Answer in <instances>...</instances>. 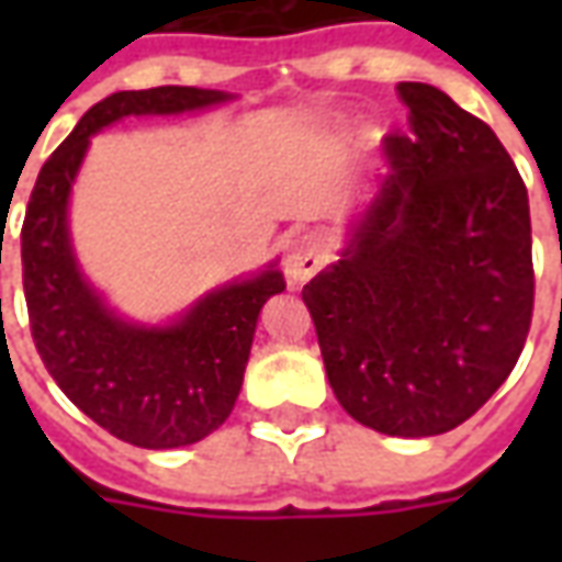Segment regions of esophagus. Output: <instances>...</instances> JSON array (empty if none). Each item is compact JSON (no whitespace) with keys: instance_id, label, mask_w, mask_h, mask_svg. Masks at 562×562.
I'll list each match as a JSON object with an SVG mask.
<instances>
[{"instance_id":"34e87169","label":"esophagus","mask_w":562,"mask_h":562,"mask_svg":"<svg viewBox=\"0 0 562 562\" xmlns=\"http://www.w3.org/2000/svg\"><path fill=\"white\" fill-rule=\"evenodd\" d=\"M328 261V246L318 234H304L289 244L285 258H282V268L292 285H304L306 280H313L322 265Z\"/></svg>"}]
</instances>
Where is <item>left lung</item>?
Here are the masks:
<instances>
[{"label":"left lung","mask_w":562,"mask_h":562,"mask_svg":"<svg viewBox=\"0 0 562 562\" xmlns=\"http://www.w3.org/2000/svg\"><path fill=\"white\" fill-rule=\"evenodd\" d=\"M413 135L304 285L325 373L355 422L418 439L454 430L518 364L532 318L530 201L479 116L401 83Z\"/></svg>","instance_id":"left-lung-1"}]
</instances>
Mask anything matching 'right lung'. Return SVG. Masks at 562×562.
<instances>
[{
  "label": "right lung",
  "instance_id": "add662e5",
  "mask_svg": "<svg viewBox=\"0 0 562 562\" xmlns=\"http://www.w3.org/2000/svg\"><path fill=\"white\" fill-rule=\"evenodd\" d=\"M232 99L222 90L153 87L92 104L44 161L20 232L32 340L47 373L80 413L138 448L192 446L222 427L244 385L258 313L285 280L270 261L201 294L165 325L120 316L75 256L71 186L102 128L126 116L198 114Z\"/></svg>",
  "mask_w": 562,
  "mask_h": 562
}]
</instances>
